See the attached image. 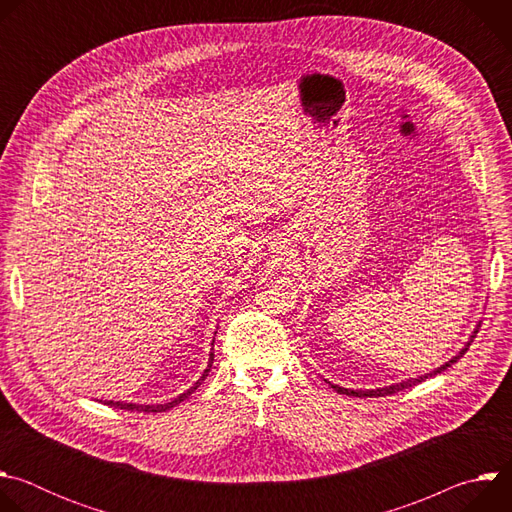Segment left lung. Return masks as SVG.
<instances>
[{
	"label": "left lung",
	"instance_id": "1",
	"mask_svg": "<svg viewBox=\"0 0 512 512\" xmlns=\"http://www.w3.org/2000/svg\"><path fill=\"white\" fill-rule=\"evenodd\" d=\"M476 334H478V326L474 328V332L470 334L468 342L464 344V348H462L456 356H452L446 364H442V367H437V369H433L431 373H425V375H421V377H417V379H405V381H401V383H393V385H389V387H379V389H344V387L334 385V383H330V381H326V383H328L336 393H340V395H348V397H385V395H393V393H397V391L409 389V387H413V385H417V383L425 381L427 377H433V375H437V373L446 371L448 367H452V364H454L460 356H464V354H466V350L470 348V342L476 338Z\"/></svg>",
	"mask_w": 512,
	"mask_h": 512
}]
</instances>
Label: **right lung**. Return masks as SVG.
<instances>
[{
    "label": "right lung",
    "mask_w": 512,
    "mask_h": 512,
    "mask_svg": "<svg viewBox=\"0 0 512 512\" xmlns=\"http://www.w3.org/2000/svg\"><path fill=\"white\" fill-rule=\"evenodd\" d=\"M214 342V340H212ZM212 360H214V354L210 352V356H208V364H206V369H204V373H202V377L190 387V389H186L182 395H178V397H174L172 401H168V403H156V405H141V403H123V401H105V405H109V407H115V409H125V411H143V413H162V411H168V409H172V407H176L178 403H182L184 399H188L198 387H200V383L208 377V373H210V367H212Z\"/></svg>",
    "instance_id": "obj_1"
}]
</instances>
